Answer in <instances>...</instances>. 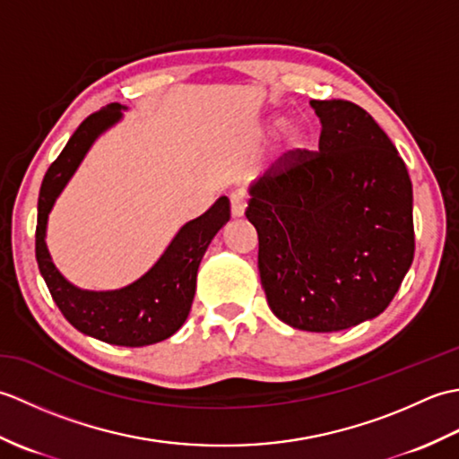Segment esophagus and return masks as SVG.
Returning a JSON list of instances; mask_svg holds the SVG:
<instances>
[{
    "label": "esophagus",
    "instance_id": "34e87169",
    "mask_svg": "<svg viewBox=\"0 0 459 459\" xmlns=\"http://www.w3.org/2000/svg\"><path fill=\"white\" fill-rule=\"evenodd\" d=\"M245 209H247L245 193H242V191H232L230 193V212H232V217H235V219L242 217V214H245Z\"/></svg>",
    "mask_w": 459,
    "mask_h": 459
}]
</instances>
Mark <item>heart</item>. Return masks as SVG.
<instances>
[{"label": "heart", "instance_id": "b5f03b06", "mask_svg": "<svg viewBox=\"0 0 459 459\" xmlns=\"http://www.w3.org/2000/svg\"><path fill=\"white\" fill-rule=\"evenodd\" d=\"M280 126H284V118L274 120V128H280ZM306 140H307V134L304 128H301V126H290V128L286 130V148L288 150H299L301 145L306 143Z\"/></svg>", "mask_w": 459, "mask_h": 459}]
</instances>
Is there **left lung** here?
Segmentation results:
<instances>
[{
	"label": "left lung",
	"instance_id": "obj_1",
	"mask_svg": "<svg viewBox=\"0 0 459 459\" xmlns=\"http://www.w3.org/2000/svg\"><path fill=\"white\" fill-rule=\"evenodd\" d=\"M319 152L291 150L250 185L247 219L270 309L316 333L391 304L414 258L412 183L393 142L349 100H311Z\"/></svg>",
	"mask_w": 459,
	"mask_h": 459
}]
</instances>
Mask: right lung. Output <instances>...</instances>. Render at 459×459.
<instances>
[{
	"label": "right lung",
	"mask_w": 459,
	"mask_h": 459,
	"mask_svg": "<svg viewBox=\"0 0 459 459\" xmlns=\"http://www.w3.org/2000/svg\"><path fill=\"white\" fill-rule=\"evenodd\" d=\"M120 118V104L91 114L47 169L39 191L35 256L39 272L68 324L104 343L143 347L171 337L185 324L197 286L201 258L214 235L229 222L230 203L221 197L207 212L183 224L161 258L130 286L89 291L66 281L55 268L45 245L48 212L94 140Z\"/></svg>",
	"instance_id": "add662e5"
}]
</instances>
